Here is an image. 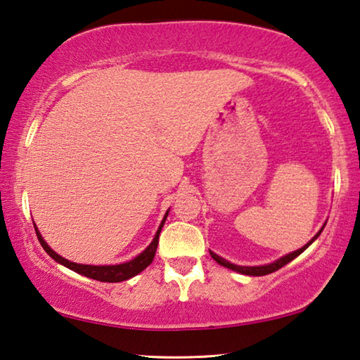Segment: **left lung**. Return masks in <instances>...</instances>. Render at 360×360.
<instances>
[{"label": "left lung", "instance_id": "8db88e82", "mask_svg": "<svg viewBox=\"0 0 360 360\" xmlns=\"http://www.w3.org/2000/svg\"><path fill=\"white\" fill-rule=\"evenodd\" d=\"M324 227H326V225H322V229L318 231V233H316V235L313 236L311 241H308L307 245H304L303 248L297 249V251L290 252V254H288V255H284V257L278 259V260L273 262V264H268V265H260V266H241V265L230 264L229 260H225V259H222V257H219V255H217V254H214L212 251H210V254H211V257L214 259L219 265L227 266V268H230V270L241 273V275H249V276H264V275H270V273L279 270V268L284 266L285 264H289L290 260H294V259L297 257V255H300V254L304 251V249H307L309 245H311V243H313L316 238H318V236L321 235V231L324 230Z\"/></svg>", "mask_w": 360, "mask_h": 360}]
</instances>
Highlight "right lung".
I'll list each match as a JSON object with an SVG mask.
<instances>
[{"label":"right lung","instance_id":"obj_1","mask_svg":"<svg viewBox=\"0 0 360 360\" xmlns=\"http://www.w3.org/2000/svg\"><path fill=\"white\" fill-rule=\"evenodd\" d=\"M167 216H168V211L165 217H163V221L160 224V227H158L157 233L154 236V240H152L150 245L144 249V251L136 255L135 259H131L130 262H125V264H119V265H82V264H76V262H70L63 259L62 255H58L57 252H53L51 248H49L47 243L42 238L39 230L36 229V224H34V230H36V235H38V240L41 243V246L44 248V251L51 255V257L58 262V264L65 265L66 268H70V270L79 273V275H84L87 278H92L96 279V281H101V283H120V281H125V279H130L133 276H136L138 273H141L146 266L150 265V262L154 260V255L157 251V245H158V235H160L163 224L167 221Z\"/></svg>","mask_w":360,"mask_h":360}]
</instances>
